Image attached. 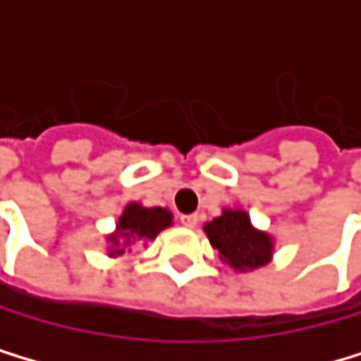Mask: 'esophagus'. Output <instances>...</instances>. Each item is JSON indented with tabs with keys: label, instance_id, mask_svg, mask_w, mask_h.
Returning <instances> with one entry per match:
<instances>
[{
	"label": "esophagus",
	"instance_id": "esophagus-1",
	"mask_svg": "<svg viewBox=\"0 0 361 361\" xmlns=\"http://www.w3.org/2000/svg\"><path fill=\"white\" fill-rule=\"evenodd\" d=\"M179 221H182V225L184 227H197V223H199V216L197 214H182V216H179Z\"/></svg>",
	"mask_w": 361,
	"mask_h": 361
}]
</instances>
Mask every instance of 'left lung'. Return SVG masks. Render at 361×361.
<instances>
[{"instance_id": "8db88e82", "label": "left lung", "mask_w": 361, "mask_h": 361, "mask_svg": "<svg viewBox=\"0 0 361 361\" xmlns=\"http://www.w3.org/2000/svg\"><path fill=\"white\" fill-rule=\"evenodd\" d=\"M205 233L225 264L235 271L264 267L271 259V238L251 227L247 212L225 210L223 216L205 225Z\"/></svg>"}]
</instances>
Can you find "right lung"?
I'll return each mask as SVG.
<instances>
[{
    "mask_svg": "<svg viewBox=\"0 0 361 361\" xmlns=\"http://www.w3.org/2000/svg\"><path fill=\"white\" fill-rule=\"evenodd\" d=\"M171 225V212L162 207H142L132 203L126 207V212L118 219L116 233L110 235V243L116 247L112 255L126 253L128 247L154 240L156 235Z\"/></svg>",
    "mask_w": 361,
    "mask_h": 361,
    "instance_id": "1",
    "label": "right lung"
}]
</instances>
